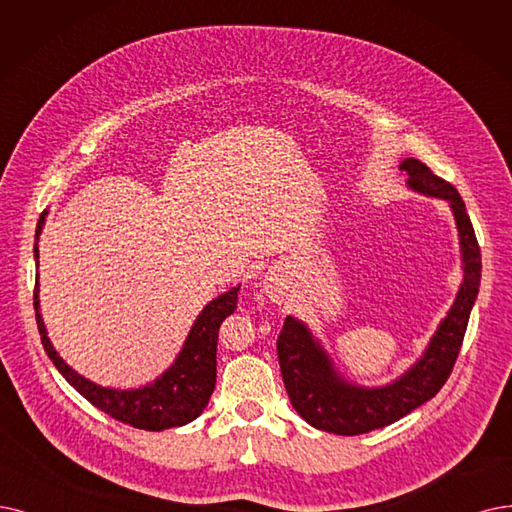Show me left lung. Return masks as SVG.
Masks as SVG:
<instances>
[{
  "label": "left lung",
  "mask_w": 512,
  "mask_h": 512,
  "mask_svg": "<svg viewBox=\"0 0 512 512\" xmlns=\"http://www.w3.org/2000/svg\"><path fill=\"white\" fill-rule=\"evenodd\" d=\"M399 170L407 174V189L449 203L460 239L462 283L454 304L437 325L422 355L401 376L382 386H363L346 380L311 327L292 315L285 317L277 338L285 391L294 410L319 431L363 435L397 422L433 399L452 374L470 311L479 294L481 252L460 193L414 157L403 159Z\"/></svg>",
  "instance_id": "8db88e82"
}]
</instances>
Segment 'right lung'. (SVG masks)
<instances>
[{
    "label": "right lung",
    "mask_w": 512,
    "mask_h": 512,
    "mask_svg": "<svg viewBox=\"0 0 512 512\" xmlns=\"http://www.w3.org/2000/svg\"><path fill=\"white\" fill-rule=\"evenodd\" d=\"M48 212L39 216L35 229V245L33 256L39 267V235L44 231ZM237 288L224 292L210 300L203 311L197 315L191 325L189 336L182 344L180 353L166 372L157 376L153 382L142 384L136 388H115L100 386L86 376L77 374L73 367L58 355L54 344L48 338L46 323L39 311V273L35 279V319L37 330L42 336L44 351L56 365V370L75 388V391L86 397L100 412L109 414L111 418L130 424L142 431H166V428L185 426L193 422L203 410L214 393L216 386V344L220 323L237 309Z\"/></svg>",
    "instance_id": "obj_1"
}]
</instances>
